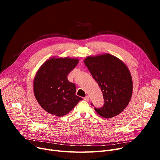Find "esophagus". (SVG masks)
I'll return each instance as SVG.
<instances>
[{
  "label": "esophagus",
  "instance_id": "34e87169",
  "mask_svg": "<svg viewBox=\"0 0 160 160\" xmlns=\"http://www.w3.org/2000/svg\"><path fill=\"white\" fill-rule=\"evenodd\" d=\"M83 99H84L86 101L88 102V101H89V96H86V97H85L84 98H83Z\"/></svg>",
  "mask_w": 160,
  "mask_h": 160
}]
</instances>
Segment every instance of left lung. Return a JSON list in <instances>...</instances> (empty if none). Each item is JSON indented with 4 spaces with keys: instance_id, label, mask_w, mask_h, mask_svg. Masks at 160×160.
Segmentation results:
<instances>
[{
    "instance_id": "obj_1",
    "label": "left lung",
    "mask_w": 160,
    "mask_h": 160,
    "mask_svg": "<svg viewBox=\"0 0 160 160\" xmlns=\"http://www.w3.org/2000/svg\"><path fill=\"white\" fill-rule=\"evenodd\" d=\"M83 62L103 93L104 106L95 108L96 112L106 119L120 114L132 95L133 82L127 66L110 54L88 56Z\"/></svg>"
}]
</instances>
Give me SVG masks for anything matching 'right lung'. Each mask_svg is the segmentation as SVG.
I'll list each match as a JSON object with an SVG mask.
<instances>
[{"label":"right lung","instance_id":"obj_1","mask_svg":"<svg viewBox=\"0 0 160 160\" xmlns=\"http://www.w3.org/2000/svg\"><path fill=\"white\" fill-rule=\"evenodd\" d=\"M78 62V58L52 57L37 71L33 93L41 107L50 114L65 115L82 100L75 94L74 83L67 79V75Z\"/></svg>","mask_w":160,"mask_h":160}]
</instances>
